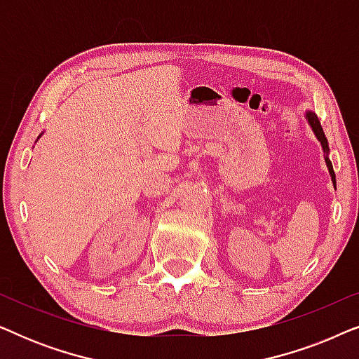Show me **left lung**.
Returning <instances> with one entry per match:
<instances>
[{"label": "left lung", "instance_id": "1", "mask_svg": "<svg viewBox=\"0 0 359 359\" xmlns=\"http://www.w3.org/2000/svg\"><path fill=\"white\" fill-rule=\"evenodd\" d=\"M306 119H307V122H309V126L312 127L313 134H316L318 142H320V144H322L323 154H325V163H327L328 173H330V176H332V183H333V186H335V188H337L335 171H333L332 161H330V158H328V154H330V149H328V142H327L325 134H323V129H322V126H320V121H318V117H317L316 112H312V111H307V112H306Z\"/></svg>", "mask_w": 359, "mask_h": 359}]
</instances>
